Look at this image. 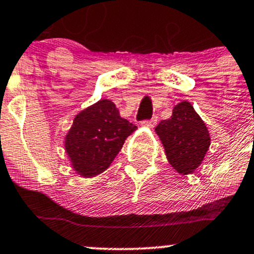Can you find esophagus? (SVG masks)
Here are the masks:
<instances>
[{"label":"esophagus","mask_w":254,"mask_h":254,"mask_svg":"<svg viewBox=\"0 0 254 254\" xmlns=\"http://www.w3.org/2000/svg\"><path fill=\"white\" fill-rule=\"evenodd\" d=\"M157 121H158V116H157V115H154L153 118L151 119V120L145 121V122H144V125H145V126L150 127V128H153V127L156 126V125H157Z\"/></svg>","instance_id":"esophagus-1"}]
</instances>
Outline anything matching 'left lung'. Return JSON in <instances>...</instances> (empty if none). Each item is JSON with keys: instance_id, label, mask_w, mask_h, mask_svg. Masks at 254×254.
<instances>
[{"instance_id": "left-lung-1", "label": "left lung", "mask_w": 254, "mask_h": 254, "mask_svg": "<svg viewBox=\"0 0 254 254\" xmlns=\"http://www.w3.org/2000/svg\"><path fill=\"white\" fill-rule=\"evenodd\" d=\"M166 158L176 171L192 174L203 162L210 146V135L205 124L188 101L178 103L168 120L156 127Z\"/></svg>"}]
</instances>
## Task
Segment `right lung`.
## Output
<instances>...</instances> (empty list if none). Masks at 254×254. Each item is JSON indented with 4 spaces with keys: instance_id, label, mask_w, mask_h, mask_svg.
<instances>
[{
    "instance_id": "1",
    "label": "right lung",
    "mask_w": 254,
    "mask_h": 254,
    "mask_svg": "<svg viewBox=\"0 0 254 254\" xmlns=\"http://www.w3.org/2000/svg\"><path fill=\"white\" fill-rule=\"evenodd\" d=\"M136 126L121 118L110 100L78 113L65 136V150L80 177H95L109 168Z\"/></svg>"
}]
</instances>
